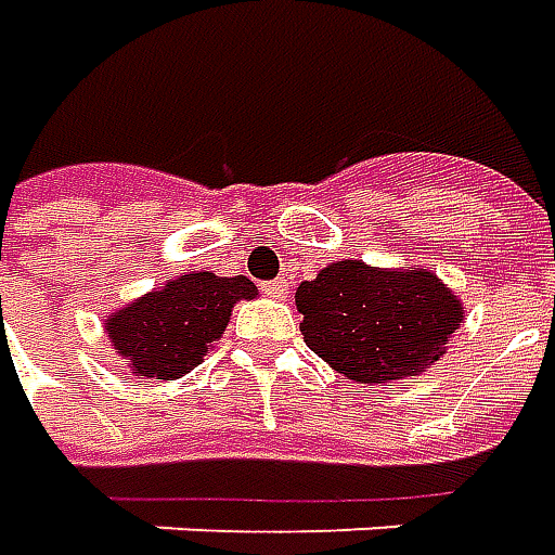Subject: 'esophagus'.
I'll return each mask as SVG.
<instances>
[{"instance_id": "obj_1", "label": "esophagus", "mask_w": 555, "mask_h": 555, "mask_svg": "<svg viewBox=\"0 0 555 555\" xmlns=\"http://www.w3.org/2000/svg\"><path fill=\"white\" fill-rule=\"evenodd\" d=\"M264 294H270V297H276V300H282V297H288V279L279 276V279H273V282H267Z\"/></svg>"}]
</instances>
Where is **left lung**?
Here are the masks:
<instances>
[{"mask_svg": "<svg viewBox=\"0 0 555 555\" xmlns=\"http://www.w3.org/2000/svg\"><path fill=\"white\" fill-rule=\"evenodd\" d=\"M294 300L306 345L360 385L424 372L463 321L460 300L433 273H387L360 261L324 267Z\"/></svg>", "mask_w": 555, "mask_h": 555, "instance_id": "obj_1", "label": "left lung"}]
</instances>
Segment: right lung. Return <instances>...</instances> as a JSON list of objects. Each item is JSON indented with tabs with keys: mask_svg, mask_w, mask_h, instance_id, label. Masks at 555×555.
<instances>
[{
	"mask_svg": "<svg viewBox=\"0 0 555 555\" xmlns=\"http://www.w3.org/2000/svg\"><path fill=\"white\" fill-rule=\"evenodd\" d=\"M251 297L255 282L246 276L189 273L107 318V333L134 372L170 382L195 370L222 336L231 306Z\"/></svg>",
	"mask_w": 555,
	"mask_h": 555,
	"instance_id": "1",
	"label": "right lung"
}]
</instances>
